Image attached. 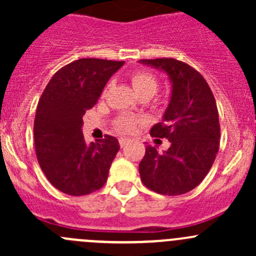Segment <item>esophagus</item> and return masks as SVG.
I'll return each instance as SVG.
<instances>
[{
	"instance_id": "esophagus-1",
	"label": "esophagus",
	"mask_w": 256,
	"mask_h": 256,
	"mask_svg": "<svg viewBox=\"0 0 256 256\" xmlns=\"http://www.w3.org/2000/svg\"><path fill=\"white\" fill-rule=\"evenodd\" d=\"M118 142H120V146L124 147L126 146L128 142H130V138H118Z\"/></svg>"
}]
</instances>
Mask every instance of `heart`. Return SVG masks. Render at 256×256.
<instances>
[{
	"label": "heart",
	"instance_id": "obj_1",
	"mask_svg": "<svg viewBox=\"0 0 256 256\" xmlns=\"http://www.w3.org/2000/svg\"><path fill=\"white\" fill-rule=\"evenodd\" d=\"M131 82H132L134 90L138 94V96L147 95V96L151 98L157 92V88H158L157 78L154 74L148 73V72H135L131 76ZM138 122H140V118H138L131 115H124L120 116L115 124L116 128L120 131H122V132H134L136 128H138Z\"/></svg>",
	"mask_w": 256,
	"mask_h": 256
}]
</instances>
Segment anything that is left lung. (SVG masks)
<instances>
[{
	"label": "left lung",
	"mask_w": 256,
	"mask_h": 256,
	"mask_svg": "<svg viewBox=\"0 0 256 256\" xmlns=\"http://www.w3.org/2000/svg\"><path fill=\"white\" fill-rule=\"evenodd\" d=\"M138 63L168 76L171 96L161 122L151 135L168 138L167 151L146 146L138 171L147 188L164 196H178L197 187L210 170L219 150L220 126L216 99L196 69L172 58L142 59Z\"/></svg>",
	"instance_id": "8db88e82"
}]
</instances>
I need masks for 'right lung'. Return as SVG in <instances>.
<instances>
[{
	"instance_id": "add662e5",
	"label": "right lung",
	"mask_w": 256,
	"mask_h": 256,
	"mask_svg": "<svg viewBox=\"0 0 256 256\" xmlns=\"http://www.w3.org/2000/svg\"><path fill=\"white\" fill-rule=\"evenodd\" d=\"M124 63L78 59L59 69L40 96L34 118L36 154L49 182L66 194H89L106 182L120 144L110 135L85 142L82 116Z\"/></svg>"
}]
</instances>
